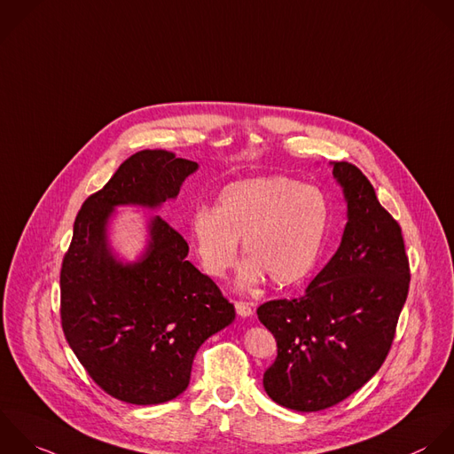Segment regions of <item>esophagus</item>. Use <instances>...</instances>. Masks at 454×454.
<instances>
[{
  "mask_svg": "<svg viewBox=\"0 0 454 454\" xmlns=\"http://www.w3.org/2000/svg\"><path fill=\"white\" fill-rule=\"evenodd\" d=\"M235 309H237V315H239V317H242V318H249V317H253V308H251L247 302H240V301H237V302H235Z\"/></svg>",
  "mask_w": 454,
  "mask_h": 454,
  "instance_id": "34e87169",
  "label": "esophagus"
}]
</instances>
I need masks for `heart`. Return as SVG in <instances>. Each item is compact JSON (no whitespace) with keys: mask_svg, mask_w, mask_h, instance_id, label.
<instances>
[{"mask_svg":"<svg viewBox=\"0 0 454 454\" xmlns=\"http://www.w3.org/2000/svg\"><path fill=\"white\" fill-rule=\"evenodd\" d=\"M324 192L290 176H258L228 184L215 207H198L189 231L203 270L223 278L235 263L239 239L249 256L237 285L247 290L265 276L288 286L304 279L317 263L327 231Z\"/></svg>","mask_w":454,"mask_h":454,"instance_id":"b5f03b06","label":"heart"}]
</instances>
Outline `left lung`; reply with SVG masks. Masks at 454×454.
Returning <instances> with one entry per match:
<instances>
[{
  "label": "left lung",
  "instance_id": "left-lung-1",
  "mask_svg": "<svg viewBox=\"0 0 454 454\" xmlns=\"http://www.w3.org/2000/svg\"><path fill=\"white\" fill-rule=\"evenodd\" d=\"M333 175L348 219L336 254L302 297L270 301L256 311L278 343L263 387L297 412L343 402L380 370L409 295L400 224L357 166L333 162Z\"/></svg>",
  "mask_w": 454,
  "mask_h": 454
}]
</instances>
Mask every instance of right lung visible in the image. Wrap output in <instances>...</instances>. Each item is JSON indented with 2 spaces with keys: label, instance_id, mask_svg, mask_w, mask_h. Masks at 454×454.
<instances>
[{
  "label": "right lung",
  "instance_id": "add662e5",
  "mask_svg": "<svg viewBox=\"0 0 454 454\" xmlns=\"http://www.w3.org/2000/svg\"><path fill=\"white\" fill-rule=\"evenodd\" d=\"M196 169L166 150L130 155L82 203L61 263L65 338L93 382L125 403L182 395L198 348L235 320L233 304L187 260V242L162 217L148 221L139 260L123 262L109 246L116 207L159 208Z\"/></svg>",
  "mask_w": 454,
  "mask_h": 454
}]
</instances>
